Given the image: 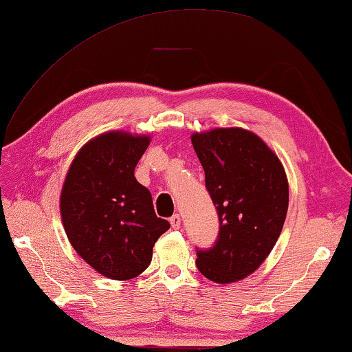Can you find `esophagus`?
<instances>
[{
  "instance_id": "1",
  "label": "esophagus",
  "mask_w": 352,
  "mask_h": 352,
  "mask_svg": "<svg viewBox=\"0 0 352 352\" xmlns=\"http://www.w3.org/2000/svg\"><path fill=\"white\" fill-rule=\"evenodd\" d=\"M170 226H172V228H174V230H178V228H180V226H182L180 214H174L170 217Z\"/></svg>"
}]
</instances>
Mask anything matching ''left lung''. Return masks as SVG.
Listing matches in <instances>:
<instances>
[{
    "label": "left lung",
    "mask_w": 352,
    "mask_h": 352,
    "mask_svg": "<svg viewBox=\"0 0 352 352\" xmlns=\"http://www.w3.org/2000/svg\"><path fill=\"white\" fill-rule=\"evenodd\" d=\"M205 185L219 216V236L197 250V270L216 283L243 280L266 260L288 210V180L278 156L239 126L192 133Z\"/></svg>",
    "instance_id": "1"
}]
</instances>
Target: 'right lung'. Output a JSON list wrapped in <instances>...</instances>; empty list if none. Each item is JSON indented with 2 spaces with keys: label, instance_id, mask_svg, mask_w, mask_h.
<instances>
[{
  "label": "right lung",
  "instance_id": "obj_1",
  "mask_svg": "<svg viewBox=\"0 0 352 352\" xmlns=\"http://www.w3.org/2000/svg\"><path fill=\"white\" fill-rule=\"evenodd\" d=\"M148 144L147 135L102 133L76 153L60 191V217L72 248L113 280L146 271L156 239L170 227L155 214L152 194L135 177Z\"/></svg>",
  "mask_w": 352,
  "mask_h": 352
}]
</instances>
